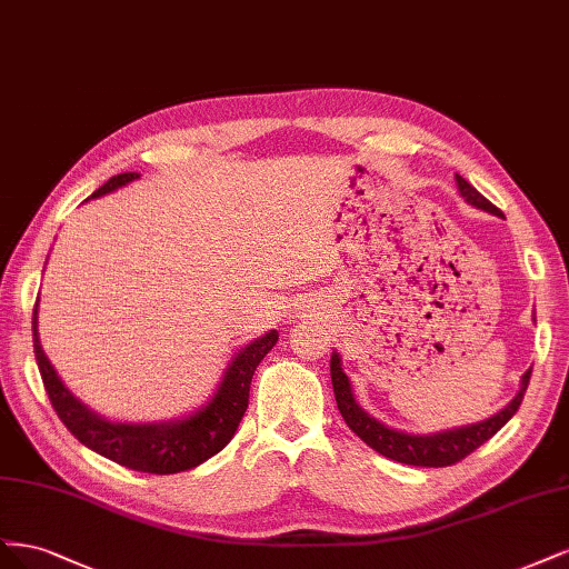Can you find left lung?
I'll return each instance as SVG.
<instances>
[{"label":"left lung","mask_w":569,"mask_h":569,"mask_svg":"<svg viewBox=\"0 0 569 569\" xmlns=\"http://www.w3.org/2000/svg\"><path fill=\"white\" fill-rule=\"evenodd\" d=\"M456 181H458V191H461V196L468 200L470 206L487 210V212L497 214V217H503V212L493 203H489V200L472 184H468V181L461 174H456ZM529 376H531V369L522 376L520 392L512 397L510 405L506 409H501L497 416H491V418L482 420V423H475V426L420 437V435H407V432H397V430L385 428L382 423H378L376 418H371L369 413L361 411L359 405L355 401L350 380H347V376L342 373L340 357L338 355L331 357L333 392H336L338 409L345 418L347 428H350L357 437H361L363 442L369 445L371 449H376L378 453L392 458V461L407 463V466H420V468L453 466L458 461H463L468 453H472L475 449L482 447L487 439L497 435L520 409L522 397H525L527 385H529Z\"/></svg>","instance_id":"8db88e82"}]
</instances>
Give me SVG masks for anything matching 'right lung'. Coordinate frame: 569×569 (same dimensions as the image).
Wrapping results in <instances>:
<instances>
[{"label": "right lung", "mask_w": 569, "mask_h": 569, "mask_svg": "<svg viewBox=\"0 0 569 569\" xmlns=\"http://www.w3.org/2000/svg\"><path fill=\"white\" fill-rule=\"evenodd\" d=\"M137 177V172L111 177L101 189L91 193V198L113 191ZM277 340L279 333L271 331L250 342L246 350L238 352V357L227 369L222 388L217 390L210 405L200 409L198 413L179 420V423L127 426L111 423V420L94 416L66 390V385L61 382L57 371H53V366L44 357V350L40 345L38 302H34L32 309L34 359H38L44 390L49 395L53 411L59 413L61 423L91 451L111 458V461L130 470L151 475H172L181 470H191L229 445V439L233 437L248 409L252 373L271 347L277 345Z\"/></svg>", "instance_id": "add662e5"}]
</instances>
